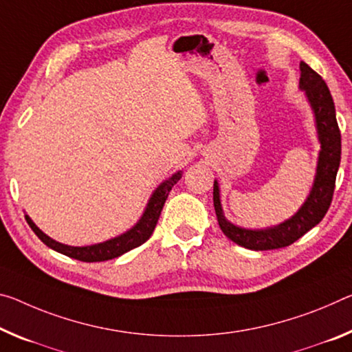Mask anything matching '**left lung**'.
Listing matches in <instances>:
<instances>
[{
  "instance_id": "1",
  "label": "left lung",
  "mask_w": 352,
  "mask_h": 352,
  "mask_svg": "<svg viewBox=\"0 0 352 352\" xmlns=\"http://www.w3.org/2000/svg\"><path fill=\"white\" fill-rule=\"evenodd\" d=\"M299 69V87L305 92L307 100L314 109L318 141L321 144L314 186H311V191L304 205L298 210V213H294L282 224L260 228V230H250V228L238 227L226 219L221 205L219 186L216 180L213 185L214 211L221 230L238 246L250 250L280 249L298 241L310 228L320 224L332 202L340 158H342V135H340L337 124L336 106H333L332 96L324 80L305 63H300Z\"/></svg>"
}]
</instances>
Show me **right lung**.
Here are the masks:
<instances>
[{"label":"right lung","mask_w":352,"mask_h":352,"mask_svg":"<svg viewBox=\"0 0 352 352\" xmlns=\"http://www.w3.org/2000/svg\"><path fill=\"white\" fill-rule=\"evenodd\" d=\"M182 178V170H178L177 174L172 175L170 178H167L166 182L161 183V185L155 189L152 197H150L148 204L144 210V214L141 216V219L138 221V224L130 228V230L122 233V235L111 238L104 243H98V244H92V246H81V248H75V246H67V244L58 243L54 239L45 235L41 228H38L34 222L31 221L30 216L26 217V222L30 224L32 228V232L36 233L38 239L43 244H47L48 248H52L53 250L59 254H64L70 258L80 260V261H86V263H94V261H106V260H113L116 256H120L122 254L128 252V250L135 249L138 246H141L147 241V239L152 236V233L156 227V222L160 219L161 210H163L164 202L167 196H169L170 189L174 188L175 183Z\"/></svg>","instance_id":"right-lung-1"}]
</instances>
